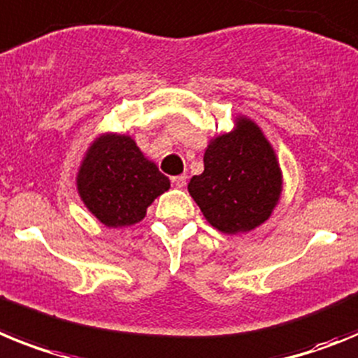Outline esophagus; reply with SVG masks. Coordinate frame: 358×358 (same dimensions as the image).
<instances>
[{
	"label": "esophagus",
	"instance_id": "1",
	"mask_svg": "<svg viewBox=\"0 0 358 358\" xmlns=\"http://www.w3.org/2000/svg\"><path fill=\"white\" fill-rule=\"evenodd\" d=\"M171 182H173V185H175V187L182 189V187H185V182H187V176H185V175L173 176V178H171Z\"/></svg>",
	"mask_w": 358,
	"mask_h": 358
}]
</instances>
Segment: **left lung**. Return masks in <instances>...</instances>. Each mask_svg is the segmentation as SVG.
<instances>
[{
    "label": "left lung",
    "instance_id": "obj_1",
    "mask_svg": "<svg viewBox=\"0 0 358 358\" xmlns=\"http://www.w3.org/2000/svg\"><path fill=\"white\" fill-rule=\"evenodd\" d=\"M187 189L214 229L238 234L268 220L281 196L282 176L275 151L257 124L238 117L231 133L207 145L203 173L192 176Z\"/></svg>",
    "mask_w": 358,
    "mask_h": 358
}]
</instances>
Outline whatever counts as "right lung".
Returning <instances> with one entry per match:
<instances>
[{
	"label": "right lung",
	"instance_id": "add662e5",
	"mask_svg": "<svg viewBox=\"0 0 358 358\" xmlns=\"http://www.w3.org/2000/svg\"><path fill=\"white\" fill-rule=\"evenodd\" d=\"M169 187V178L131 136L117 133L95 138L77 173L80 200L99 222L113 229L144 220L149 205Z\"/></svg>",
	"mask_w": 358,
	"mask_h": 358
}]
</instances>
